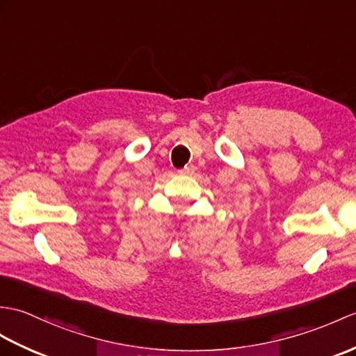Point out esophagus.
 <instances>
[{
    "instance_id": "esophagus-1",
    "label": "esophagus",
    "mask_w": 356,
    "mask_h": 356,
    "mask_svg": "<svg viewBox=\"0 0 356 356\" xmlns=\"http://www.w3.org/2000/svg\"><path fill=\"white\" fill-rule=\"evenodd\" d=\"M194 171H195V168L193 167V165H188V167L179 170L180 175H186V176H191V175H194Z\"/></svg>"
}]
</instances>
